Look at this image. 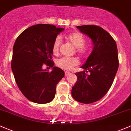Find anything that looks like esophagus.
I'll list each match as a JSON object with an SVG mask.
<instances>
[{
	"label": "esophagus",
	"instance_id": "34e87169",
	"mask_svg": "<svg viewBox=\"0 0 131 131\" xmlns=\"http://www.w3.org/2000/svg\"><path fill=\"white\" fill-rule=\"evenodd\" d=\"M69 74H70L69 72H68V71H66V72H65V76L67 77V75H69Z\"/></svg>",
	"mask_w": 131,
	"mask_h": 131
}]
</instances>
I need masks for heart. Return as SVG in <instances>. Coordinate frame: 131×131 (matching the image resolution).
<instances>
[{
  "label": "heart",
  "instance_id": "b5f03b06",
  "mask_svg": "<svg viewBox=\"0 0 131 131\" xmlns=\"http://www.w3.org/2000/svg\"><path fill=\"white\" fill-rule=\"evenodd\" d=\"M66 39L76 47V52L81 56H85L88 53V48L85 45V38L81 32H74L66 36ZM61 40L59 37L54 39L52 44V52L57 54L59 51ZM79 63V59L75 57H62L56 61V65L60 69L66 71L71 70Z\"/></svg>",
  "mask_w": 131,
  "mask_h": 131
}]
</instances>
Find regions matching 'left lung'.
<instances>
[{
  "mask_svg": "<svg viewBox=\"0 0 131 131\" xmlns=\"http://www.w3.org/2000/svg\"><path fill=\"white\" fill-rule=\"evenodd\" d=\"M77 28L91 37L94 47L81 67L85 71L75 73L77 79L71 94L78 102L91 104L103 97L113 83L119 67L117 48L114 39L101 27L84 25Z\"/></svg>",
  "mask_w": 131,
  "mask_h": 131,
  "instance_id": "obj_1",
  "label": "left lung"
}]
</instances>
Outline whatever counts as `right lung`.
<instances>
[{"mask_svg": "<svg viewBox=\"0 0 131 131\" xmlns=\"http://www.w3.org/2000/svg\"><path fill=\"white\" fill-rule=\"evenodd\" d=\"M63 28L52 24L34 25L18 36L13 47L11 67L18 88L27 99L46 104L55 97L56 85L64 72L53 67L50 72L42 69L44 65L52 67V44Z\"/></svg>", "mask_w": 131, "mask_h": 131, "instance_id": "right-lung-1", "label": "right lung"}]
</instances>
